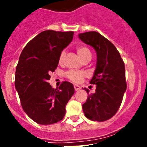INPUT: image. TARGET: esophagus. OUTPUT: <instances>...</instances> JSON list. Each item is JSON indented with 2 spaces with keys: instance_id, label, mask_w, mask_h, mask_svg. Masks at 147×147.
Wrapping results in <instances>:
<instances>
[{
  "instance_id": "34e87169",
  "label": "esophagus",
  "mask_w": 147,
  "mask_h": 147,
  "mask_svg": "<svg viewBox=\"0 0 147 147\" xmlns=\"http://www.w3.org/2000/svg\"><path fill=\"white\" fill-rule=\"evenodd\" d=\"M74 88H75V91H78V90H79L80 89V87L79 85H78V84H74Z\"/></svg>"
}]
</instances>
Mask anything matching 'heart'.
Masks as SVG:
<instances>
[{"label":"heart","mask_w":147,"mask_h":147,"mask_svg":"<svg viewBox=\"0 0 147 147\" xmlns=\"http://www.w3.org/2000/svg\"><path fill=\"white\" fill-rule=\"evenodd\" d=\"M77 52H78V55L80 56L82 60H86V59L90 58L92 57V53L90 51V49L84 45H79L77 47ZM65 55V52L63 51L61 52L59 57V62L60 63L63 61L64 57ZM66 77L69 80L74 82H80L82 80L83 78L85 77V73L82 72H78L75 70H69L66 72Z\"/></svg>","instance_id":"b5f03b06"}]
</instances>
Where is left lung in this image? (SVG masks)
Wrapping results in <instances>:
<instances>
[{
    "label": "left lung",
    "mask_w": 147,
    "mask_h": 147,
    "mask_svg": "<svg viewBox=\"0 0 147 147\" xmlns=\"http://www.w3.org/2000/svg\"><path fill=\"white\" fill-rule=\"evenodd\" d=\"M79 38L97 53L96 69L90 82L96 84L95 92L88 94L83 112L92 121H106L117 113L127 90L124 63L116 47L99 32L80 33Z\"/></svg>",
    "instance_id": "8db88e82"
}]
</instances>
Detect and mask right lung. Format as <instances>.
<instances>
[{
	"label": "right lung",
	"instance_id": "add662e5",
	"mask_svg": "<svg viewBox=\"0 0 147 147\" xmlns=\"http://www.w3.org/2000/svg\"><path fill=\"white\" fill-rule=\"evenodd\" d=\"M73 35L72 31L45 30L31 40L20 54L15 86L24 112L38 124H52L63 119L66 105L75 93L69 82H63L58 89L47 82Z\"/></svg>",
	"mask_w": 147,
	"mask_h": 147
}]
</instances>
